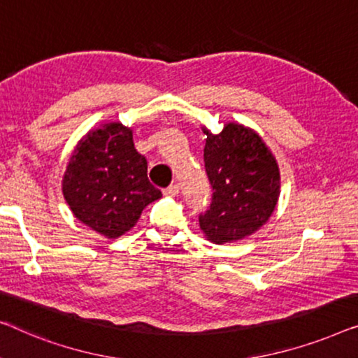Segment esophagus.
<instances>
[{"mask_svg": "<svg viewBox=\"0 0 358 358\" xmlns=\"http://www.w3.org/2000/svg\"><path fill=\"white\" fill-rule=\"evenodd\" d=\"M180 193V186L178 185H170L169 188L164 189V194L167 196H177Z\"/></svg>", "mask_w": 358, "mask_h": 358, "instance_id": "esophagus-1", "label": "esophagus"}]
</instances>
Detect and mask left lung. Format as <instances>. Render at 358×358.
<instances>
[{"mask_svg": "<svg viewBox=\"0 0 358 358\" xmlns=\"http://www.w3.org/2000/svg\"><path fill=\"white\" fill-rule=\"evenodd\" d=\"M208 136L204 167L213 186V203L199 214V227L213 243L241 240L263 227L280 194L275 157L261 136L238 123Z\"/></svg>", "mask_w": 358, "mask_h": 358, "instance_id": "1", "label": "left lung"}]
</instances>
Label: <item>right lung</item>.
I'll return each instance as SVG.
<instances>
[{
  "label": "right lung",
  "instance_id": "right-lung-1",
  "mask_svg": "<svg viewBox=\"0 0 358 358\" xmlns=\"http://www.w3.org/2000/svg\"><path fill=\"white\" fill-rule=\"evenodd\" d=\"M63 196L80 222L118 238L162 193L148 178V160L134 149L133 131L112 122L78 143L63 177Z\"/></svg>",
  "mask_w": 358,
  "mask_h": 358
}]
</instances>
